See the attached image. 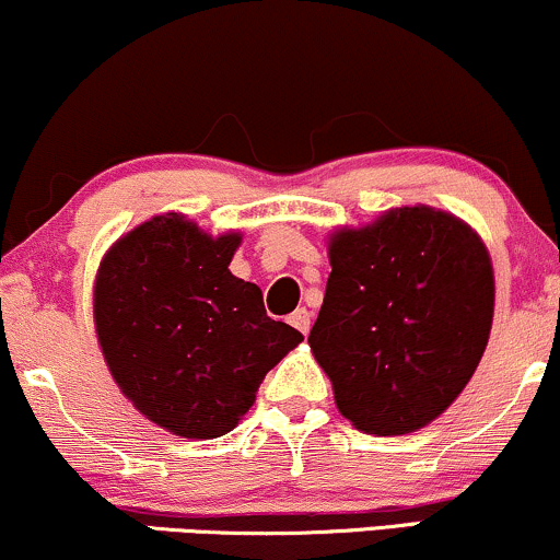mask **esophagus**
Segmentation results:
<instances>
[{
	"instance_id": "esophagus-1",
	"label": "esophagus",
	"mask_w": 560,
	"mask_h": 560,
	"mask_svg": "<svg viewBox=\"0 0 560 560\" xmlns=\"http://www.w3.org/2000/svg\"><path fill=\"white\" fill-rule=\"evenodd\" d=\"M289 324H292L300 334H307L311 331V313H307L305 307H298V311L289 316Z\"/></svg>"
}]
</instances>
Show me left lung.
I'll return each mask as SVG.
<instances>
[{"label": "left lung", "instance_id": "8db88e82", "mask_svg": "<svg viewBox=\"0 0 560 560\" xmlns=\"http://www.w3.org/2000/svg\"><path fill=\"white\" fill-rule=\"evenodd\" d=\"M331 273L311 345L339 413L376 436L419 432L485 355L494 271L481 236L447 210L402 205L329 234Z\"/></svg>", "mask_w": 560, "mask_h": 560}]
</instances>
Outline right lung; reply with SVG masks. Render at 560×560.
Listing matches in <instances>:
<instances>
[{
    "label": "right lung",
    "mask_w": 560,
    "mask_h": 560,
    "mask_svg": "<svg viewBox=\"0 0 560 560\" xmlns=\"http://www.w3.org/2000/svg\"><path fill=\"white\" fill-rule=\"evenodd\" d=\"M242 231L208 234L160 213L113 242L96 268L94 329L118 389L186 440L223 436L302 334L266 316L262 292L229 262Z\"/></svg>",
    "instance_id": "add662e5"
}]
</instances>
